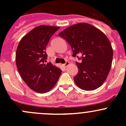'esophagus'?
Segmentation results:
<instances>
[{"label":"esophagus","instance_id":"obj_1","mask_svg":"<svg viewBox=\"0 0 126 126\" xmlns=\"http://www.w3.org/2000/svg\"><path fill=\"white\" fill-rule=\"evenodd\" d=\"M69 62H66V63H64V64H63V65L64 66V67H67L68 65H69Z\"/></svg>","mask_w":126,"mask_h":126}]
</instances>
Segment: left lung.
Instances as JSON below:
<instances>
[{"instance_id":"8db88e82","label":"left lung","mask_w":126,"mask_h":126,"mask_svg":"<svg viewBox=\"0 0 126 126\" xmlns=\"http://www.w3.org/2000/svg\"><path fill=\"white\" fill-rule=\"evenodd\" d=\"M67 41L72 49L73 57L81 55L79 69L74 77L80 88L91 91L101 87L106 80L111 66L113 49L106 35L87 23L71 25L58 34Z\"/></svg>"}]
</instances>
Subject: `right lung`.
Returning a JSON list of instances; mask_svg holds the SVG:
<instances>
[{"label":"right lung","mask_w":126,"mask_h":126,"mask_svg":"<svg viewBox=\"0 0 126 126\" xmlns=\"http://www.w3.org/2000/svg\"><path fill=\"white\" fill-rule=\"evenodd\" d=\"M60 27L39 25L21 39L16 52V63L22 80L30 88L44 93L58 81L62 70L50 62L46 63V47Z\"/></svg>","instance_id":"right-lung-1"}]
</instances>
